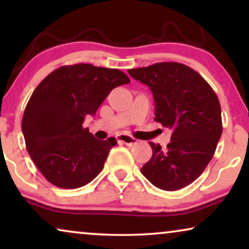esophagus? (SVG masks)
I'll return each instance as SVG.
<instances>
[{"label":"esophagus","instance_id":"esophagus-1","mask_svg":"<svg viewBox=\"0 0 249 249\" xmlns=\"http://www.w3.org/2000/svg\"><path fill=\"white\" fill-rule=\"evenodd\" d=\"M118 141L122 142V144L127 145V146H134L138 142L137 139L131 137V136H129V135H120L118 137Z\"/></svg>","mask_w":249,"mask_h":249}]
</instances>
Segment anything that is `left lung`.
I'll list each match as a JSON object with an SVG mask.
<instances>
[{
    "instance_id": "1",
    "label": "left lung",
    "mask_w": 249,
    "mask_h": 249,
    "mask_svg": "<svg viewBox=\"0 0 249 249\" xmlns=\"http://www.w3.org/2000/svg\"><path fill=\"white\" fill-rule=\"evenodd\" d=\"M128 72L151 88L154 120L173 130L165 149L149 142L153 155L142 173L163 190L190 185L212 160L222 134L215 91L198 72L178 62H160Z\"/></svg>"
}]
</instances>
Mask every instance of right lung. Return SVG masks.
I'll use <instances>...</instances> for the list:
<instances>
[{
	"label": "right lung",
	"mask_w": 249,
	"mask_h": 249,
	"mask_svg": "<svg viewBox=\"0 0 249 249\" xmlns=\"http://www.w3.org/2000/svg\"><path fill=\"white\" fill-rule=\"evenodd\" d=\"M130 83L118 69L78 63L57 68L40 81L22 117L26 148L52 185L79 188L102 171L117 141H100L83 124L113 88Z\"/></svg>",
	"instance_id": "obj_1"
}]
</instances>
